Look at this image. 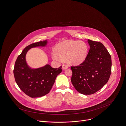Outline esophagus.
I'll list each match as a JSON object with an SVG mask.
<instances>
[{"label": "esophagus", "instance_id": "34e87169", "mask_svg": "<svg viewBox=\"0 0 126 126\" xmlns=\"http://www.w3.org/2000/svg\"><path fill=\"white\" fill-rule=\"evenodd\" d=\"M68 68V65L66 64H65V63H63V65H62V68L63 69H65L66 68Z\"/></svg>", "mask_w": 126, "mask_h": 126}]
</instances>
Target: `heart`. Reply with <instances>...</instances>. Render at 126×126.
I'll use <instances>...</instances> for the list:
<instances>
[{
    "label": "heart",
    "mask_w": 126,
    "mask_h": 126,
    "mask_svg": "<svg viewBox=\"0 0 126 126\" xmlns=\"http://www.w3.org/2000/svg\"><path fill=\"white\" fill-rule=\"evenodd\" d=\"M88 46L83 41L67 40L60 43L55 48L52 55L54 60L61 61L66 59L72 64H79L84 61L88 54Z\"/></svg>",
    "instance_id": "obj_1"
}]
</instances>
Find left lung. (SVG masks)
Returning a JSON list of instances; mask_svg holds the SVG:
<instances>
[{"label": "left lung", "mask_w": 126, "mask_h": 126, "mask_svg": "<svg viewBox=\"0 0 126 126\" xmlns=\"http://www.w3.org/2000/svg\"><path fill=\"white\" fill-rule=\"evenodd\" d=\"M90 49L85 60L71 66V81L76 90L83 94H93L108 81L111 69L110 55L104 45L88 39Z\"/></svg>", "instance_id": "left-lung-1"}]
</instances>
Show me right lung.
<instances>
[{"label": "right lung", "mask_w": 126, "mask_h": 126, "mask_svg": "<svg viewBox=\"0 0 126 126\" xmlns=\"http://www.w3.org/2000/svg\"><path fill=\"white\" fill-rule=\"evenodd\" d=\"M47 41L33 43L27 46L17 57L13 69L16 81L20 89L31 97H38L47 94L52 88L56 78L62 71V66L52 68L47 64L44 67L31 69L25 61V55L31 48L44 47Z\"/></svg>", "instance_id": "1"}]
</instances>
